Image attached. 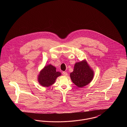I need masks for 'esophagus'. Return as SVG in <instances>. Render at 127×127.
Here are the masks:
<instances>
[{
    "mask_svg": "<svg viewBox=\"0 0 127 127\" xmlns=\"http://www.w3.org/2000/svg\"><path fill=\"white\" fill-rule=\"evenodd\" d=\"M62 74H63L64 76H66L67 75V73L65 72V71H63V72H62Z\"/></svg>",
    "mask_w": 127,
    "mask_h": 127,
    "instance_id": "1",
    "label": "esophagus"
}]
</instances>
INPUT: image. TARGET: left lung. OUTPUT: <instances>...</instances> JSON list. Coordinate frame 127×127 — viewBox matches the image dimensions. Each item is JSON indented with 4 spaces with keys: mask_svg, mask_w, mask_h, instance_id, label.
<instances>
[{
    "mask_svg": "<svg viewBox=\"0 0 127 127\" xmlns=\"http://www.w3.org/2000/svg\"><path fill=\"white\" fill-rule=\"evenodd\" d=\"M73 82L79 88L89 84L94 77V71L87 61L84 60L75 63L72 72L70 74Z\"/></svg>",
    "mask_w": 127,
    "mask_h": 127,
    "instance_id": "obj_1",
    "label": "left lung"
}]
</instances>
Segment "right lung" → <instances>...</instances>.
I'll return each instance as SVG.
<instances>
[{
    "mask_svg": "<svg viewBox=\"0 0 127 127\" xmlns=\"http://www.w3.org/2000/svg\"><path fill=\"white\" fill-rule=\"evenodd\" d=\"M61 74L56 70V68L51 64L45 66L40 71L38 76L39 83L45 87H48L53 84L56 79Z\"/></svg>",
    "mask_w": 127,
    "mask_h": 127,
    "instance_id": "right-lung-1",
    "label": "right lung"
}]
</instances>
